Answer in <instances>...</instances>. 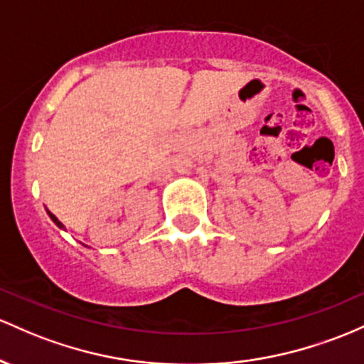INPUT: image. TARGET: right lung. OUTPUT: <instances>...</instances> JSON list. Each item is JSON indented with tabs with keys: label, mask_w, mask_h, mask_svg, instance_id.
I'll list each match as a JSON object with an SVG mask.
<instances>
[{
	"label": "right lung",
	"mask_w": 364,
	"mask_h": 364,
	"mask_svg": "<svg viewBox=\"0 0 364 364\" xmlns=\"http://www.w3.org/2000/svg\"><path fill=\"white\" fill-rule=\"evenodd\" d=\"M48 213H50V216H51V220H53V222H55V223H56V225H58L60 228H61V227H63V223H61V222H60V220H58V218H56V216L51 213V211H48Z\"/></svg>",
	"instance_id": "right-lung-1"
}]
</instances>
